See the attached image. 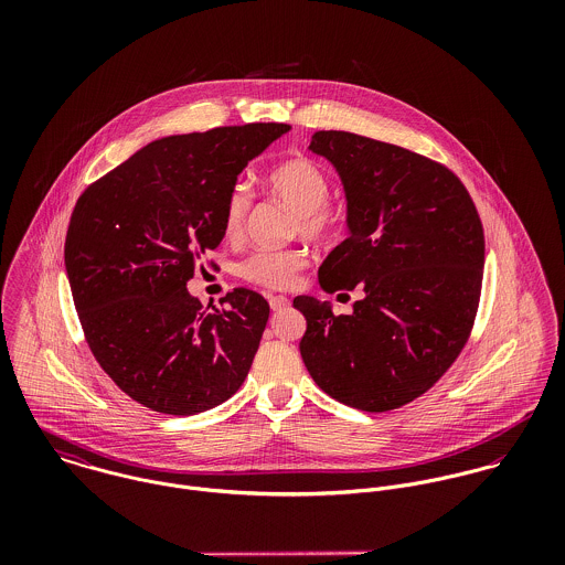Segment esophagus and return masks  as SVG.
<instances>
[{
    "label": "esophagus",
    "instance_id": "1",
    "mask_svg": "<svg viewBox=\"0 0 565 565\" xmlns=\"http://www.w3.org/2000/svg\"><path fill=\"white\" fill-rule=\"evenodd\" d=\"M269 307H271V311H282V309L289 307V298H285V296H271V298H269Z\"/></svg>",
    "mask_w": 565,
    "mask_h": 565
}]
</instances>
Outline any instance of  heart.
Returning <instances> with one entry per match:
<instances>
[{"mask_svg": "<svg viewBox=\"0 0 565 565\" xmlns=\"http://www.w3.org/2000/svg\"><path fill=\"white\" fill-rule=\"evenodd\" d=\"M265 184L298 217L302 235L311 239H326L341 228L343 215L337 206L326 202L330 195V180L318 162L305 157L278 162L267 171ZM247 209L249 191L245 184L237 182L226 195L222 215L224 235L228 239L242 237ZM305 265L307 256L302 249H260L243 263L242 276L267 289H287L298 280Z\"/></svg>", "mask_w": 565, "mask_h": 565, "instance_id": "heart-1", "label": "heart"}]
</instances>
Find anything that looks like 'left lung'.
<instances>
[{"label": "left lung", "mask_w": 565, "mask_h": 565, "mask_svg": "<svg viewBox=\"0 0 565 565\" xmlns=\"http://www.w3.org/2000/svg\"><path fill=\"white\" fill-rule=\"evenodd\" d=\"M309 150L330 162L350 237L322 263L326 294L363 298L350 316L298 296L302 361L318 387L361 411H392L430 390L468 341L481 298L483 226L444 164L370 137L320 130Z\"/></svg>", "instance_id": "obj_1"}]
</instances>
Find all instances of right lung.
I'll return each mask as SVG.
<instances>
[{"mask_svg":"<svg viewBox=\"0 0 565 565\" xmlns=\"http://www.w3.org/2000/svg\"><path fill=\"white\" fill-rule=\"evenodd\" d=\"M289 130L247 124L164 137L82 193L67 278L90 352L132 401L195 415L242 387L267 300L235 289L224 309H204L186 282L224 239V202L245 164Z\"/></svg>","mask_w":565,"mask_h":565,"instance_id":"add662e5","label":"right lung"}]
</instances>
